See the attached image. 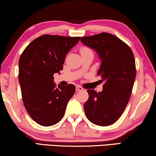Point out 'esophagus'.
<instances>
[{
    "label": "esophagus",
    "mask_w": 156,
    "mask_h": 156,
    "mask_svg": "<svg viewBox=\"0 0 156 156\" xmlns=\"http://www.w3.org/2000/svg\"><path fill=\"white\" fill-rule=\"evenodd\" d=\"M83 90V88L82 87L80 86H76V91H82Z\"/></svg>",
    "instance_id": "obj_1"
}]
</instances>
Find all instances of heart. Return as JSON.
Segmentation results:
<instances>
[{"mask_svg":"<svg viewBox=\"0 0 156 156\" xmlns=\"http://www.w3.org/2000/svg\"><path fill=\"white\" fill-rule=\"evenodd\" d=\"M80 53H81V54H82V55L85 54V53H89V52L93 53L92 50H91L90 48H87V47H82V48H80Z\"/></svg>","mask_w":156,"mask_h":156,"instance_id":"1","label":"heart"}]
</instances>
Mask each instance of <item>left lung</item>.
I'll return each mask as SVG.
<instances>
[{
  "label": "left lung",
  "instance_id": "1",
  "mask_svg": "<svg viewBox=\"0 0 156 156\" xmlns=\"http://www.w3.org/2000/svg\"><path fill=\"white\" fill-rule=\"evenodd\" d=\"M81 41L99 54L101 64L97 74L104 82L101 92L87 90L84 112L94 124L107 126L120 118L131 97L136 75L133 53L127 44L110 33L82 37Z\"/></svg>",
  "mask_w": 156,
  "mask_h": 156
}]
</instances>
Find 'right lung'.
<instances>
[{
    "label": "right lung",
    "instance_id": "1",
    "mask_svg": "<svg viewBox=\"0 0 156 156\" xmlns=\"http://www.w3.org/2000/svg\"><path fill=\"white\" fill-rule=\"evenodd\" d=\"M80 39L43 35L32 41L20 55L18 80L23 104L38 124L50 126L63 118L76 88L71 84L57 87L53 75L63 69L66 55Z\"/></svg>",
    "mask_w": 156,
    "mask_h": 156
}]
</instances>
